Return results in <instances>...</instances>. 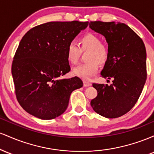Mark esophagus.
I'll return each instance as SVG.
<instances>
[{
    "mask_svg": "<svg viewBox=\"0 0 154 154\" xmlns=\"http://www.w3.org/2000/svg\"><path fill=\"white\" fill-rule=\"evenodd\" d=\"M91 85V82H88V81H83V86H84V87H89V86Z\"/></svg>",
    "mask_w": 154,
    "mask_h": 154,
    "instance_id": "1",
    "label": "esophagus"
}]
</instances>
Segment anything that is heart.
I'll return each mask as SVG.
<instances>
[{"label": "heart", "instance_id": "b5f03b06", "mask_svg": "<svg viewBox=\"0 0 154 154\" xmlns=\"http://www.w3.org/2000/svg\"><path fill=\"white\" fill-rule=\"evenodd\" d=\"M79 47L73 42L69 43L66 48V58L71 64H76L80 56V51H88L85 59L87 63L79 65L72 70V73L75 76L88 80L97 73L98 63L103 65L106 62L109 51L101 43L100 39L93 33L85 35L79 39Z\"/></svg>", "mask_w": 154, "mask_h": 154}]
</instances>
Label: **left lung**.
I'll use <instances>...</instances> for the list:
<instances>
[{
    "mask_svg": "<svg viewBox=\"0 0 154 154\" xmlns=\"http://www.w3.org/2000/svg\"><path fill=\"white\" fill-rule=\"evenodd\" d=\"M89 27L103 35L109 57L100 72L112 84H95L98 92L91 105L97 114L117 118L135 106L146 80V51L142 39L124 23L91 22Z\"/></svg>",
    "mask_w": 154,
    "mask_h": 154,
    "instance_id": "left-lung-1",
    "label": "left lung"
}]
</instances>
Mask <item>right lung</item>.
Listing matches in <instances>:
<instances>
[{
	"label": "right lung",
	"instance_id": "obj_1",
	"mask_svg": "<svg viewBox=\"0 0 154 154\" xmlns=\"http://www.w3.org/2000/svg\"><path fill=\"white\" fill-rule=\"evenodd\" d=\"M88 22H51L24 35L12 63L17 98L26 112L48 120L63 114L70 95L82 88L79 77L59 79L70 71L66 48Z\"/></svg>",
	"mask_w": 154,
	"mask_h": 154
}]
</instances>
